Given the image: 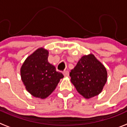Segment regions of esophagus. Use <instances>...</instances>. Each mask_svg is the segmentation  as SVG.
Segmentation results:
<instances>
[{"label":"esophagus","mask_w":127,"mask_h":127,"mask_svg":"<svg viewBox=\"0 0 127 127\" xmlns=\"http://www.w3.org/2000/svg\"><path fill=\"white\" fill-rule=\"evenodd\" d=\"M63 74H64L65 77H67V76H69V71H64L63 72Z\"/></svg>","instance_id":"obj_1"}]
</instances>
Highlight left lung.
<instances>
[{"instance_id": "obj_1", "label": "left lung", "mask_w": 127, "mask_h": 127, "mask_svg": "<svg viewBox=\"0 0 127 127\" xmlns=\"http://www.w3.org/2000/svg\"><path fill=\"white\" fill-rule=\"evenodd\" d=\"M76 91L88 99L101 93L107 81V71L93 54L84 55L69 73Z\"/></svg>"}]
</instances>
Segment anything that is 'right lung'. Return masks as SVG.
<instances>
[{"mask_svg":"<svg viewBox=\"0 0 127 127\" xmlns=\"http://www.w3.org/2000/svg\"><path fill=\"white\" fill-rule=\"evenodd\" d=\"M49 51L43 47L26 58L20 73L27 92L35 98L44 99L56 89L64 75L48 62Z\"/></svg>","mask_w":127,"mask_h":127,"instance_id":"right-lung-1","label":"right lung"}]
</instances>
